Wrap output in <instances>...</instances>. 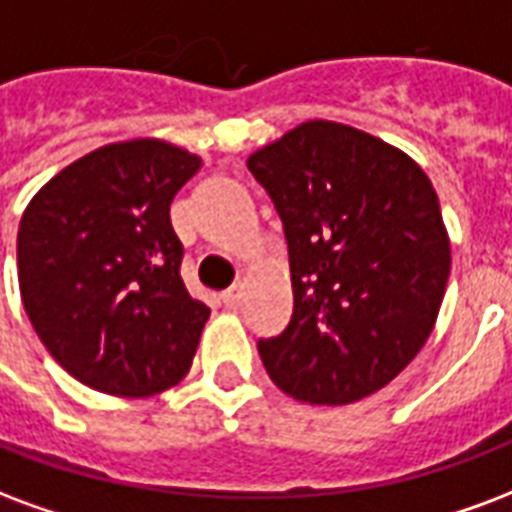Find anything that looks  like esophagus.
I'll return each instance as SVG.
<instances>
[{
  "mask_svg": "<svg viewBox=\"0 0 512 512\" xmlns=\"http://www.w3.org/2000/svg\"><path fill=\"white\" fill-rule=\"evenodd\" d=\"M241 298H244V285H233L230 290L222 293V301H225V306H230V309L241 306Z\"/></svg>",
  "mask_w": 512,
  "mask_h": 512,
  "instance_id": "esophagus-1",
  "label": "esophagus"
}]
</instances>
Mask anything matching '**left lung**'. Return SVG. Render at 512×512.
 <instances>
[{
    "label": "left lung",
    "instance_id": "obj_1",
    "mask_svg": "<svg viewBox=\"0 0 512 512\" xmlns=\"http://www.w3.org/2000/svg\"><path fill=\"white\" fill-rule=\"evenodd\" d=\"M282 217L293 317L257 350L309 404L372 396L420 352L450 276L429 176L404 151L336 121H304L249 154Z\"/></svg>",
    "mask_w": 512,
    "mask_h": 512
}]
</instances>
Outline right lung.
Masks as SVG:
<instances>
[{
    "label": "right lung",
    "mask_w": 512,
    "mask_h": 512,
    "mask_svg": "<svg viewBox=\"0 0 512 512\" xmlns=\"http://www.w3.org/2000/svg\"><path fill=\"white\" fill-rule=\"evenodd\" d=\"M200 165L157 138L108 143L26 206L21 301L54 361L94 391L154 396L192 366L211 309L184 287L170 203Z\"/></svg>",
    "instance_id": "obj_1"
}]
</instances>
